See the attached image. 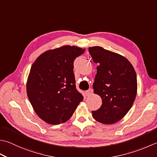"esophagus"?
<instances>
[{"mask_svg": "<svg viewBox=\"0 0 157 157\" xmlns=\"http://www.w3.org/2000/svg\"><path fill=\"white\" fill-rule=\"evenodd\" d=\"M93 93V89H91V88L88 89V90L86 91V96H90V95H91Z\"/></svg>", "mask_w": 157, "mask_h": 157, "instance_id": "1", "label": "esophagus"}]
</instances>
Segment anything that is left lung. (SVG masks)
<instances>
[{"mask_svg":"<svg viewBox=\"0 0 157 157\" xmlns=\"http://www.w3.org/2000/svg\"><path fill=\"white\" fill-rule=\"evenodd\" d=\"M97 67L93 83L94 94L101 97L102 105L93 111L94 120L112 124L124 117L136 99L137 82L133 65L124 56L99 46L88 48Z\"/></svg>","mask_w":157,"mask_h":157,"instance_id":"obj_1","label":"left lung"}]
</instances>
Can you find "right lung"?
Returning a JSON list of instances; mask_svg holds the SVG:
<instances>
[{"label": "right lung", "mask_w": 157, "mask_h": 157, "mask_svg": "<svg viewBox=\"0 0 157 157\" xmlns=\"http://www.w3.org/2000/svg\"><path fill=\"white\" fill-rule=\"evenodd\" d=\"M84 51L75 45H63L44 52L33 64L27 95L34 111L47 123L67 122L84 99L75 87L73 61Z\"/></svg>", "instance_id": "add662e5"}]
</instances>
